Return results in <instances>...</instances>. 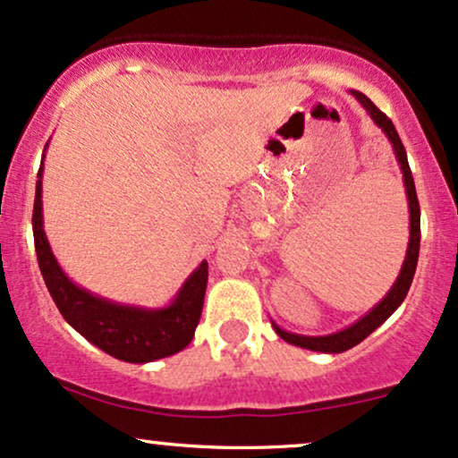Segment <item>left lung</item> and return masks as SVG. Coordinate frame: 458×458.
<instances>
[{
	"instance_id": "left-lung-1",
	"label": "left lung",
	"mask_w": 458,
	"mask_h": 458,
	"mask_svg": "<svg viewBox=\"0 0 458 458\" xmlns=\"http://www.w3.org/2000/svg\"><path fill=\"white\" fill-rule=\"evenodd\" d=\"M351 94H353L357 101L361 103V107L370 114V118L375 120L377 127L387 135V140H390L394 148V155H396L398 165H401L404 191H407V199H409V243H407V254H404L403 269L398 273L396 282L392 284L390 291H387V295L383 297L381 301L370 310V312L364 314L360 320H355V323L349 325V327L327 335H301V334H291V331L282 329L280 325H276L271 320L276 334L280 335L282 340H286L288 344L301 346V349H308V351H318V353H343V351H349L353 349L355 344H360L361 340L368 338V335H370L377 327H381V325L392 317L394 310L401 306L404 297H407L409 286H411L413 282L415 267H418V254H420V202H418V196H415L413 176H411V170H409L407 152H404L403 141L398 138L392 120L387 118V115L366 97V94L357 90H351Z\"/></svg>"
}]
</instances>
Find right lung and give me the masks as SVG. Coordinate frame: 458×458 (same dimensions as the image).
Returning a JSON list of instances; mask_svg holds the SVG:
<instances>
[{"label":"right lung","instance_id":"right-lung-1","mask_svg":"<svg viewBox=\"0 0 458 458\" xmlns=\"http://www.w3.org/2000/svg\"><path fill=\"white\" fill-rule=\"evenodd\" d=\"M49 146V141H47ZM45 146V150H47ZM45 161V155H43ZM34 245L43 280L57 310L88 343L129 364H146L182 351L191 343L202 314L208 262L202 260L165 308H140L94 295L62 271L43 225V163L36 181Z\"/></svg>","mask_w":458,"mask_h":458}]
</instances>
